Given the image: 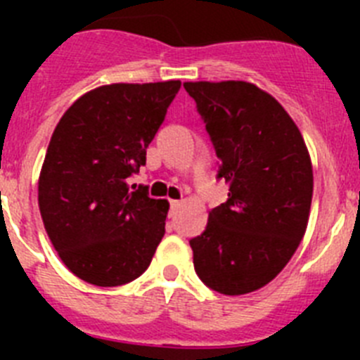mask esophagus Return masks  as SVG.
Here are the masks:
<instances>
[{"mask_svg":"<svg viewBox=\"0 0 360 360\" xmlns=\"http://www.w3.org/2000/svg\"><path fill=\"white\" fill-rule=\"evenodd\" d=\"M171 211H174V209H178V207H180V203H182V202H180V200H171Z\"/></svg>","mask_w":360,"mask_h":360,"instance_id":"obj_1","label":"esophagus"}]
</instances>
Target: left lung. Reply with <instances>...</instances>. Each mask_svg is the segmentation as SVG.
I'll list each match as a JSON object with an SVG mask.
<instances>
[{
    "label": "left lung",
    "instance_id": "8db88e82",
    "mask_svg": "<svg viewBox=\"0 0 360 360\" xmlns=\"http://www.w3.org/2000/svg\"><path fill=\"white\" fill-rule=\"evenodd\" d=\"M205 122L227 202L189 241L198 278L225 295L269 285L303 240L314 173L304 139L285 108L252 82H184Z\"/></svg>",
    "mask_w": 360,
    "mask_h": 360
}]
</instances>
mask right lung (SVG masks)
<instances>
[{
  "instance_id": "1",
  "label": "right lung",
  "mask_w": 360,
  "mask_h": 360,
  "mask_svg": "<svg viewBox=\"0 0 360 360\" xmlns=\"http://www.w3.org/2000/svg\"><path fill=\"white\" fill-rule=\"evenodd\" d=\"M180 81L98 86L57 122L37 187L44 229L70 272L119 287L144 272L164 238L167 200L129 186Z\"/></svg>"
}]
</instances>
